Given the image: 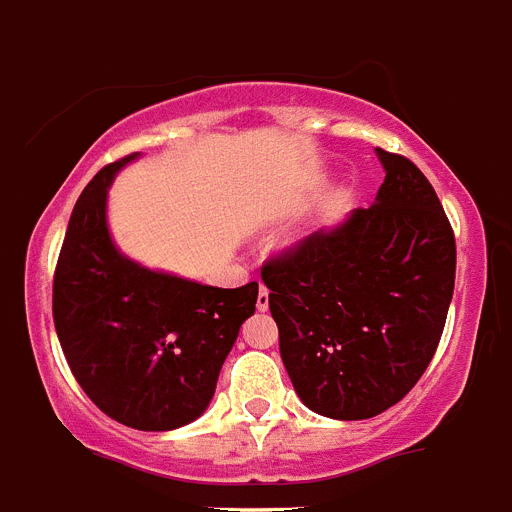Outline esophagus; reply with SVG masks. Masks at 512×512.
Instances as JSON below:
<instances>
[{
    "label": "esophagus",
    "instance_id": "esophagus-1",
    "mask_svg": "<svg viewBox=\"0 0 512 512\" xmlns=\"http://www.w3.org/2000/svg\"><path fill=\"white\" fill-rule=\"evenodd\" d=\"M256 307H259L261 312H264L266 307H269V289H266L264 284H261V289H259V297H256Z\"/></svg>",
    "mask_w": 512,
    "mask_h": 512
}]
</instances>
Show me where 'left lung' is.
<instances>
[{"label": "left lung", "mask_w": 512, "mask_h": 512, "mask_svg": "<svg viewBox=\"0 0 512 512\" xmlns=\"http://www.w3.org/2000/svg\"><path fill=\"white\" fill-rule=\"evenodd\" d=\"M372 207L266 261L269 310L295 392L312 413L364 420L431 364L454 295L456 241L431 182L382 151Z\"/></svg>", "instance_id": "8db88e82"}]
</instances>
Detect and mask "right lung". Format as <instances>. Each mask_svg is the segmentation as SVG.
I'll list each match as a JSON object with an SVG mask.
<instances>
[{"instance_id": "obj_1", "label": "right lung", "mask_w": 512, "mask_h": 512, "mask_svg": "<svg viewBox=\"0 0 512 512\" xmlns=\"http://www.w3.org/2000/svg\"><path fill=\"white\" fill-rule=\"evenodd\" d=\"M138 153L104 166L81 192L53 277V323L89 400L138 431L200 418L259 284L207 287L128 259L107 228V189Z\"/></svg>"}]
</instances>
